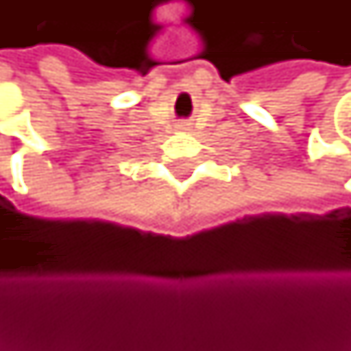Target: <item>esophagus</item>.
Instances as JSON below:
<instances>
[{
  "instance_id": "esophagus-1",
  "label": "esophagus",
  "mask_w": 351,
  "mask_h": 351,
  "mask_svg": "<svg viewBox=\"0 0 351 351\" xmlns=\"http://www.w3.org/2000/svg\"><path fill=\"white\" fill-rule=\"evenodd\" d=\"M178 128H180V130H191V123L183 121V123H180V125H178Z\"/></svg>"
}]
</instances>
